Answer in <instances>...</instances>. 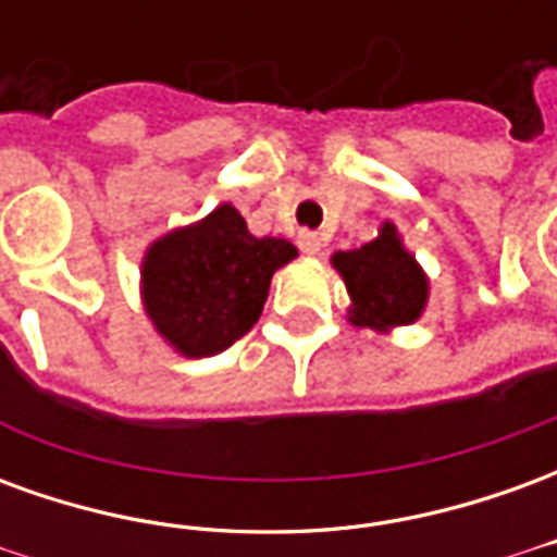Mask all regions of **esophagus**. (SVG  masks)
Returning a JSON list of instances; mask_svg holds the SVG:
<instances>
[{"label": "esophagus", "mask_w": 557, "mask_h": 557, "mask_svg": "<svg viewBox=\"0 0 557 557\" xmlns=\"http://www.w3.org/2000/svg\"><path fill=\"white\" fill-rule=\"evenodd\" d=\"M298 247H301V253L315 256L322 250V238H319L315 232H301V235H298Z\"/></svg>", "instance_id": "esophagus-1"}]
</instances>
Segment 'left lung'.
<instances>
[{"mask_svg":"<svg viewBox=\"0 0 557 557\" xmlns=\"http://www.w3.org/2000/svg\"><path fill=\"white\" fill-rule=\"evenodd\" d=\"M355 310L351 322L361 327L411 325L426 304V277L414 256L403 250L397 230L385 223L375 242L361 250L334 256Z\"/></svg>","mask_w":557,"mask_h":557,"instance_id":"1","label":"left lung"}]
</instances>
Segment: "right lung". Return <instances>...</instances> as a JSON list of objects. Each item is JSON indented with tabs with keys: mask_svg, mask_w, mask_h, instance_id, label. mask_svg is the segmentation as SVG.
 <instances>
[{
	"mask_svg": "<svg viewBox=\"0 0 557 557\" xmlns=\"http://www.w3.org/2000/svg\"><path fill=\"white\" fill-rule=\"evenodd\" d=\"M298 250L286 238H253L232 206L151 244L143 262L146 313L187 358L230 349L259 322L268 286Z\"/></svg>",
	"mask_w": 557,
	"mask_h": 557,
	"instance_id": "obj_1",
	"label": "right lung"
}]
</instances>
